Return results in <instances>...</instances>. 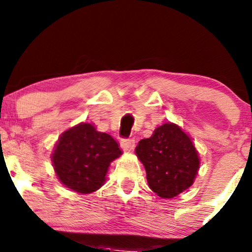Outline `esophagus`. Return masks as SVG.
<instances>
[{
  "instance_id": "esophagus-1",
  "label": "esophagus",
  "mask_w": 252,
  "mask_h": 252,
  "mask_svg": "<svg viewBox=\"0 0 252 252\" xmlns=\"http://www.w3.org/2000/svg\"><path fill=\"white\" fill-rule=\"evenodd\" d=\"M121 147L124 152H130L135 148V139L130 137V139H122L121 140Z\"/></svg>"
}]
</instances>
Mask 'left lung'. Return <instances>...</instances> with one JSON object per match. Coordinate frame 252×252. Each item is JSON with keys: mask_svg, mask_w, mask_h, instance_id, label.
Returning a JSON list of instances; mask_svg holds the SVG:
<instances>
[{"mask_svg": "<svg viewBox=\"0 0 252 252\" xmlns=\"http://www.w3.org/2000/svg\"><path fill=\"white\" fill-rule=\"evenodd\" d=\"M135 151L146 168L149 188L162 198L184 191L197 175L200 160L195 146L176 124H162L149 139L141 140Z\"/></svg>", "mask_w": 252, "mask_h": 252, "instance_id": "1", "label": "left lung"}]
</instances>
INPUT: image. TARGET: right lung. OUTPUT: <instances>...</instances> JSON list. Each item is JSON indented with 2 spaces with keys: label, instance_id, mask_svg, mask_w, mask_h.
<instances>
[{
  "label": "right lung",
  "instance_id": "obj_1",
  "mask_svg": "<svg viewBox=\"0 0 252 252\" xmlns=\"http://www.w3.org/2000/svg\"><path fill=\"white\" fill-rule=\"evenodd\" d=\"M121 154L111 135L81 123L63 132L52 153V164L65 187L90 193L103 185L110 162Z\"/></svg>",
  "mask_w": 252,
  "mask_h": 252
}]
</instances>
